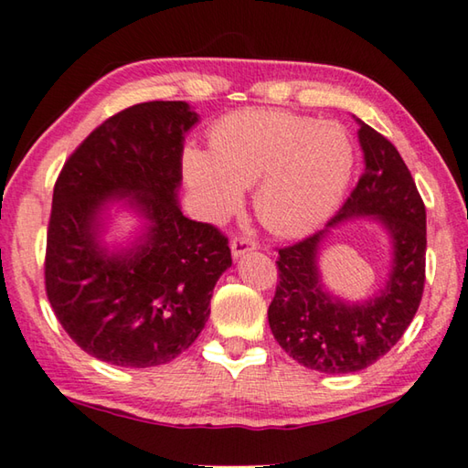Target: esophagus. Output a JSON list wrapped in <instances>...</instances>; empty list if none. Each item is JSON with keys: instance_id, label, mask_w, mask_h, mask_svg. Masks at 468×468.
<instances>
[{"instance_id": "obj_1", "label": "esophagus", "mask_w": 468, "mask_h": 468, "mask_svg": "<svg viewBox=\"0 0 468 468\" xmlns=\"http://www.w3.org/2000/svg\"><path fill=\"white\" fill-rule=\"evenodd\" d=\"M251 250H256V243L245 239V237H235V239L231 241V253H233L235 260L243 258L245 253H250Z\"/></svg>"}]
</instances>
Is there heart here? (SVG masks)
Returning a JSON list of instances; mask_svg holds the SVG:
<instances>
[{
    "mask_svg": "<svg viewBox=\"0 0 468 468\" xmlns=\"http://www.w3.org/2000/svg\"><path fill=\"white\" fill-rule=\"evenodd\" d=\"M354 164V143L342 124L274 108L223 116L210 129V151L190 145L182 155L184 180L202 215H233L243 188L258 183L256 215L282 237L309 233L334 215Z\"/></svg>",
    "mask_w": 468,
    "mask_h": 468,
    "instance_id": "1",
    "label": "heart"
}]
</instances>
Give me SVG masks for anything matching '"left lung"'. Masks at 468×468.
Returning <instances> with one entry per match:
<instances>
[{"label":"left lung","instance_id":"obj_1","mask_svg":"<svg viewBox=\"0 0 468 468\" xmlns=\"http://www.w3.org/2000/svg\"><path fill=\"white\" fill-rule=\"evenodd\" d=\"M358 124L364 174L325 229L278 250L280 282L268 309L280 347L325 375L358 372L382 358L410 327L426 282V207L393 143L362 121ZM358 216L383 225L394 258L377 295L347 303L322 284L318 256L330 229Z\"/></svg>","mask_w":468,"mask_h":468}]
</instances>
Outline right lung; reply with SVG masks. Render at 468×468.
Instances as JSON below:
<instances>
[{
	"instance_id": "1",
	"label": "right lung",
	"mask_w": 468,
	"mask_h": 468,
	"mask_svg": "<svg viewBox=\"0 0 468 468\" xmlns=\"http://www.w3.org/2000/svg\"><path fill=\"white\" fill-rule=\"evenodd\" d=\"M198 114L186 101H143L110 116L65 161L53 190L45 284L55 315L83 352L122 368L172 362L210 315L231 250L217 227L177 202L184 137ZM144 218L110 250V206Z\"/></svg>"
}]
</instances>
